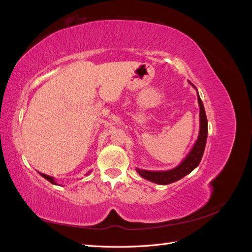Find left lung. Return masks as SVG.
<instances>
[{"instance_id":"1","label":"left lung","mask_w":252,"mask_h":252,"mask_svg":"<svg viewBox=\"0 0 252 252\" xmlns=\"http://www.w3.org/2000/svg\"><path fill=\"white\" fill-rule=\"evenodd\" d=\"M197 101L200 105V134L197 141L195 142L193 148L190 151V154L187 158L183 161L178 167L174 169L168 171H147L142 169H136L142 178L149 180L157 184L167 185L171 184L173 182H177L184 178L186 174L191 172L195 167L200 164L205 146H206V140H207V132H208V126H207V117H206V112L204 109V105L201 100V97L197 94Z\"/></svg>"}]
</instances>
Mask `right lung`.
<instances>
[{"mask_svg":"<svg viewBox=\"0 0 252 252\" xmlns=\"http://www.w3.org/2000/svg\"><path fill=\"white\" fill-rule=\"evenodd\" d=\"M42 177L44 178V179H46L48 182H50V183H52V184H56V182L53 181V178H51V177H49V175H46V174H44V173H40Z\"/></svg>","mask_w":252,"mask_h":252,"instance_id":"obj_1","label":"right lung"}]
</instances>
